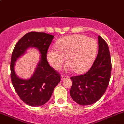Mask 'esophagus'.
Wrapping results in <instances>:
<instances>
[{"instance_id": "1", "label": "esophagus", "mask_w": 124, "mask_h": 124, "mask_svg": "<svg viewBox=\"0 0 124 124\" xmlns=\"http://www.w3.org/2000/svg\"><path fill=\"white\" fill-rule=\"evenodd\" d=\"M68 77L67 75H62V77H61V79L62 80H64V79H66Z\"/></svg>"}]
</instances>
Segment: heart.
Instances as JSON below:
<instances>
[{
  "mask_svg": "<svg viewBox=\"0 0 124 124\" xmlns=\"http://www.w3.org/2000/svg\"><path fill=\"white\" fill-rule=\"evenodd\" d=\"M97 42L83 34L68 36L57 41L56 50L48 51L47 57L55 70H59L65 63L75 73H80L88 69L95 57Z\"/></svg>",
  "mask_w": 124,
  "mask_h": 124,
  "instance_id": "1",
  "label": "heart"
}]
</instances>
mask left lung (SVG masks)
<instances>
[{"mask_svg": "<svg viewBox=\"0 0 124 124\" xmlns=\"http://www.w3.org/2000/svg\"><path fill=\"white\" fill-rule=\"evenodd\" d=\"M98 55L90 70L86 73L71 77V97L80 105L94 103L104 94L111 78V58L108 44L98 36Z\"/></svg>", "mask_w": 124, "mask_h": 124, "instance_id": "1", "label": "left lung"}]
</instances>
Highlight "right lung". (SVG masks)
Returning <instances> with one entry per match:
<instances>
[{"label":"right lung","mask_w":124,"mask_h":124,"mask_svg":"<svg viewBox=\"0 0 124 124\" xmlns=\"http://www.w3.org/2000/svg\"><path fill=\"white\" fill-rule=\"evenodd\" d=\"M54 37L45 33L30 32L18 41L12 52L10 63L12 84L21 100L31 106H41L46 103L61 81V75L50 66L47 59L49 47ZM31 46L36 47L40 51L41 61L32 77L28 80H22L15 74L14 65L17 58Z\"/></svg>","instance_id":"right-lung-1"}]
</instances>
